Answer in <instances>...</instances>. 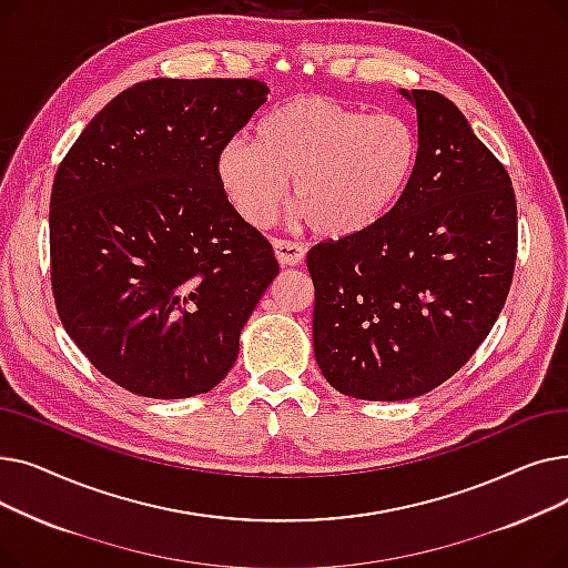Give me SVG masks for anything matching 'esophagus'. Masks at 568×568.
Here are the masks:
<instances>
[{"mask_svg":"<svg viewBox=\"0 0 568 568\" xmlns=\"http://www.w3.org/2000/svg\"><path fill=\"white\" fill-rule=\"evenodd\" d=\"M274 253L281 266H296L306 257V246L300 242H290V239H274Z\"/></svg>","mask_w":568,"mask_h":568,"instance_id":"obj_1","label":"esophagus"}]
</instances>
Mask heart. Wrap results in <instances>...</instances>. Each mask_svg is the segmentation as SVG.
I'll list each match as a JSON object with an SVG mask.
<instances>
[{
    "label": "heart",
    "instance_id": "heart-1",
    "mask_svg": "<svg viewBox=\"0 0 568 568\" xmlns=\"http://www.w3.org/2000/svg\"><path fill=\"white\" fill-rule=\"evenodd\" d=\"M419 163V135L396 112L371 114L329 97H294L230 140L221 184L253 225L272 221L287 195L322 236H352L379 223L405 195Z\"/></svg>",
    "mask_w": 568,
    "mask_h": 568
}]
</instances>
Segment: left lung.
I'll return each instance as SVG.
<instances>
[{
	"label": "left lung",
	"mask_w": 568,
	"mask_h": 568,
	"mask_svg": "<svg viewBox=\"0 0 568 568\" xmlns=\"http://www.w3.org/2000/svg\"><path fill=\"white\" fill-rule=\"evenodd\" d=\"M416 105L419 163L373 227L320 242L315 362L336 392L407 400L458 373L490 334L511 290L518 206L511 176L439 92Z\"/></svg>",
	"instance_id": "1"
}]
</instances>
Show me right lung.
<instances>
[{
  "label": "right lung",
  "instance_id": "right-lung-1",
  "mask_svg": "<svg viewBox=\"0 0 568 568\" xmlns=\"http://www.w3.org/2000/svg\"><path fill=\"white\" fill-rule=\"evenodd\" d=\"M268 87L144 80L112 99L59 163L50 281L71 341L144 398L212 392L278 274L272 244L230 204L221 149Z\"/></svg>",
  "mask_w": 568,
  "mask_h": 568
}]
</instances>
